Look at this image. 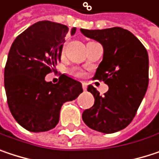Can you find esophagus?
<instances>
[{
	"label": "esophagus",
	"instance_id": "obj_1",
	"mask_svg": "<svg viewBox=\"0 0 159 159\" xmlns=\"http://www.w3.org/2000/svg\"><path fill=\"white\" fill-rule=\"evenodd\" d=\"M82 87H83V89H84V91H85V90H86V88H87V84L84 82V83L82 84Z\"/></svg>",
	"mask_w": 159,
	"mask_h": 159
}]
</instances>
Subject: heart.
<instances>
[{
  "instance_id": "heart-1",
  "label": "heart",
  "mask_w": 159,
  "mask_h": 159,
  "mask_svg": "<svg viewBox=\"0 0 159 159\" xmlns=\"http://www.w3.org/2000/svg\"><path fill=\"white\" fill-rule=\"evenodd\" d=\"M71 75H73L75 76V77H83V76H84V73L79 71V70H76V69L72 70V71H71Z\"/></svg>"
}]
</instances>
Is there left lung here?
<instances>
[{
	"label": "left lung",
	"mask_w": 159,
	"mask_h": 159,
	"mask_svg": "<svg viewBox=\"0 0 159 159\" xmlns=\"http://www.w3.org/2000/svg\"><path fill=\"white\" fill-rule=\"evenodd\" d=\"M80 30L103 46V60L93 79L109 85L104 96L88 85L87 91L94 96L95 103L83 112V120L95 131L116 133L132 122L147 90V51L134 34L121 27Z\"/></svg>",
	"instance_id": "obj_1"
}]
</instances>
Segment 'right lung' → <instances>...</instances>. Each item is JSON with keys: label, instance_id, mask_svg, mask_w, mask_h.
<instances>
[{"label": "right lung", "instance_id": "right-lung-1", "mask_svg": "<svg viewBox=\"0 0 159 159\" xmlns=\"http://www.w3.org/2000/svg\"><path fill=\"white\" fill-rule=\"evenodd\" d=\"M76 28L50 22H38L21 33L12 44L4 68L7 103L16 120L33 133L54 128L63 103L83 92L81 83L61 75L57 84L46 82L61 61L65 36Z\"/></svg>", "mask_w": 159, "mask_h": 159}]
</instances>
